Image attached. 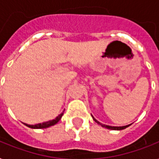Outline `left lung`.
Segmentation results:
<instances>
[{
  "label": "left lung",
  "instance_id": "left-lung-1",
  "mask_svg": "<svg viewBox=\"0 0 159 159\" xmlns=\"http://www.w3.org/2000/svg\"><path fill=\"white\" fill-rule=\"evenodd\" d=\"M92 118H93V120H95L97 124H99L100 126H102V127H105V128H107V129H110V130H123L125 129V128H126V127H128L129 126H131V124L130 125H126V126H107V125H104V124H102V123H100V122L98 121V120H96L93 116H92Z\"/></svg>",
  "mask_w": 159,
  "mask_h": 159
}]
</instances>
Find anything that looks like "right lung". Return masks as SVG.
I'll list each match as a JSON object with an SVG mask.
<instances>
[{
  "mask_svg": "<svg viewBox=\"0 0 159 159\" xmlns=\"http://www.w3.org/2000/svg\"><path fill=\"white\" fill-rule=\"evenodd\" d=\"M63 114H64V112L63 113H61L57 117L54 119V120H49V121L46 122H43V123H39V124H36V125H28V124H25L24 123L25 126H28L30 128H33V129H41V128H47V127H50V126H54V125H56L57 122L59 121L62 118V116H63Z\"/></svg>",
  "mask_w": 159,
  "mask_h": 159,
  "instance_id": "1",
  "label": "right lung"
}]
</instances>
